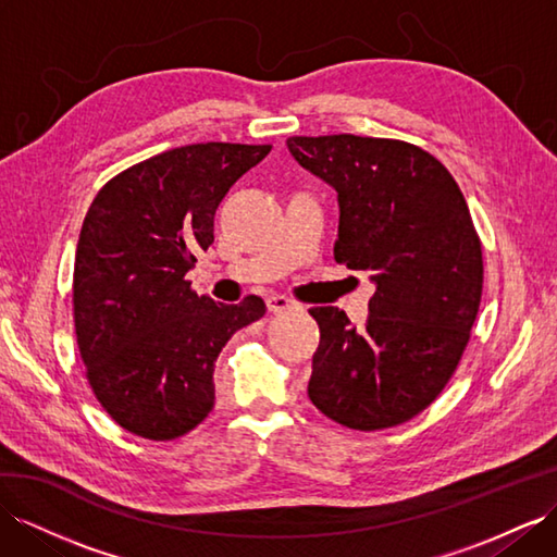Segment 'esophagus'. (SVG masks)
Instances as JSON below:
<instances>
[{"label":"esophagus","mask_w":557,"mask_h":557,"mask_svg":"<svg viewBox=\"0 0 557 557\" xmlns=\"http://www.w3.org/2000/svg\"><path fill=\"white\" fill-rule=\"evenodd\" d=\"M265 306H268V310L270 312H284V310H292V308H296V304L292 301L289 296H284V294H273V296H268L265 298Z\"/></svg>","instance_id":"esophagus-1"}]
</instances>
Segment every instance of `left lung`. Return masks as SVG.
Wrapping results in <instances>:
<instances>
[{
  "label": "left lung",
  "mask_w": 557,
  "mask_h": 557,
  "mask_svg": "<svg viewBox=\"0 0 557 557\" xmlns=\"http://www.w3.org/2000/svg\"><path fill=\"white\" fill-rule=\"evenodd\" d=\"M294 160L338 193L336 263L372 273L364 326L320 324L308 397L352 431L414 419L447 386L482 296V247L466 197L431 152L395 138L292 136Z\"/></svg>",
  "instance_id": "obj_1"
}]
</instances>
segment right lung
I'll list each match as a JSON object with an SVG mask.
<instances>
[{
	"label": "right lung",
	"instance_id": "obj_1",
	"mask_svg": "<svg viewBox=\"0 0 557 557\" xmlns=\"http://www.w3.org/2000/svg\"><path fill=\"white\" fill-rule=\"evenodd\" d=\"M273 146L195 143L110 178L84 216L73 310L96 400L146 440H174L216 400L213 362L242 326L265 315L197 296L185 273L213 242V213L231 185Z\"/></svg>",
	"mask_w": 557,
	"mask_h": 557
}]
</instances>
